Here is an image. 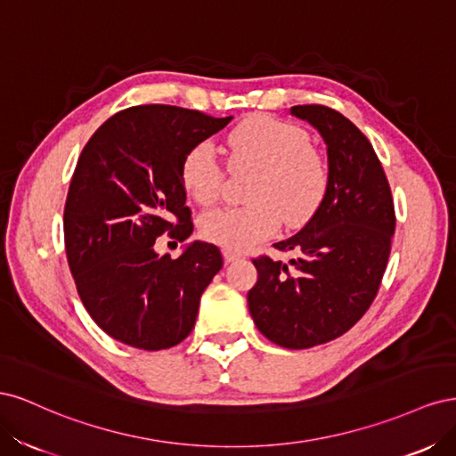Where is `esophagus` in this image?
<instances>
[{
    "label": "esophagus",
    "instance_id": "1",
    "mask_svg": "<svg viewBox=\"0 0 456 456\" xmlns=\"http://www.w3.org/2000/svg\"><path fill=\"white\" fill-rule=\"evenodd\" d=\"M223 256H224V262H226V265H230V262H233V260L241 258V255H240V253L232 251V249H223Z\"/></svg>",
    "mask_w": 456,
    "mask_h": 456
}]
</instances>
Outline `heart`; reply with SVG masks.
I'll return each mask as SVG.
<instances>
[{"mask_svg": "<svg viewBox=\"0 0 456 456\" xmlns=\"http://www.w3.org/2000/svg\"><path fill=\"white\" fill-rule=\"evenodd\" d=\"M230 169L253 173L243 207L216 209L200 218V233L226 249H247L278 232L306 224L327 191V165L308 144V134L291 123L266 116L241 121L228 134ZM188 196L209 207L218 201L224 169L209 141L191 146L181 165Z\"/></svg>", "mask_w": 456, "mask_h": 456, "instance_id": "1", "label": "heart"}]
</instances>
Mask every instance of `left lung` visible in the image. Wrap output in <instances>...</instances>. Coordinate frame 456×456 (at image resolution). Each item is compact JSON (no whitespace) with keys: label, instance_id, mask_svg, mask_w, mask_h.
<instances>
[{"label":"left lung","instance_id":"8db88e82","mask_svg":"<svg viewBox=\"0 0 456 456\" xmlns=\"http://www.w3.org/2000/svg\"><path fill=\"white\" fill-rule=\"evenodd\" d=\"M291 114L327 144V191L295 236L273 243L289 262L255 258L256 285L247 293L256 329L278 346L305 350L346 333L375 300L395 230L388 178L367 136L320 104Z\"/></svg>","mask_w":456,"mask_h":456}]
</instances>
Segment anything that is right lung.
<instances>
[{
	"mask_svg": "<svg viewBox=\"0 0 456 456\" xmlns=\"http://www.w3.org/2000/svg\"><path fill=\"white\" fill-rule=\"evenodd\" d=\"M230 121L133 106L106 119L81 151L64 207L68 266L93 322L127 346L156 352L183 342L223 268L211 243L191 241L178 258L159 256L154 243L165 232L178 241L194 232L181 165Z\"/></svg>",
	"mask_w": 456,
	"mask_h": 456,
	"instance_id": "obj_1",
	"label": "right lung"
}]
</instances>
